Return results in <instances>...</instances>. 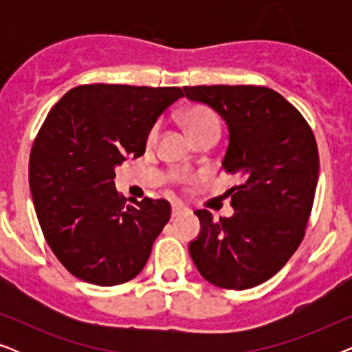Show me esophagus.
I'll return each instance as SVG.
<instances>
[{"label":"esophagus","mask_w":352,"mask_h":352,"mask_svg":"<svg viewBox=\"0 0 352 352\" xmlns=\"http://www.w3.org/2000/svg\"><path fill=\"white\" fill-rule=\"evenodd\" d=\"M187 211H189V208H186V206L181 205V204H173L171 205V216H173V218H177V216L184 214V213H187Z\"/></svg>","instance_id":"esophagus-1"}]
</instances>
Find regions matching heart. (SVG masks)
<instances>
[{
    "label": "heart",
    "instance_id": "heart-1",
    "mask_svg": "<svg viewBox=\"0 0 352 352\" xmlns=\"http://www.w3.org/2000/svg\"><path fill=\"white\" fill-rule=\"evenodd\" d=\"M182 124L190 134L192 139L201 136L205 133H218L219 134V120L214 112L206 107H190L182 113ZM157 129L151 133V139L155 138Z\"/></svg>",
    "mask_w": 352,
    "mask_h": 352
}]
</instances>
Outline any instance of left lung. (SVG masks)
Segmentation results:
<instances>
[{"label": "left lung", "mask_w": 352, "mask_h": 352, "mask_svg": "<svg viewBox=\"0 0 352 352\" xmlns=\"http://www.w3.org/2000/svg\"><path fill=\"white\" fill-rule=\"evenodd\" d=\"M182 89L228 124L223 168L240 179L228 190L230 218L195 211L200 234L189 243L192 261L216 287H256L285 266L305 237L319 179L314 134L288 100L264 86Z\"/></svg>", "instance_id": "8db88e82"}]
</instances>
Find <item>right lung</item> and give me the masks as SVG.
Here are the masks:
<instances>
[{
    "label": "right lung",
    "mask_w": 352,
    "mask_h": 352,
    "mask_svg": "<svg viewBox=\"0 0 352 352\" xmlns=\"http://www.w3.org/2000/svg\"><path fill=\"white\" fill-rule=\"evenodd\" d=\"M179 98L176 86L83 85L47 113L28 181L46 242L75 277L112 287L146 266L171 206L147 197L126 204L115 189V168L146 152L153 124Z\"/></svg>",
    "instance_id": "right-lung-1"
}]
</instances>
